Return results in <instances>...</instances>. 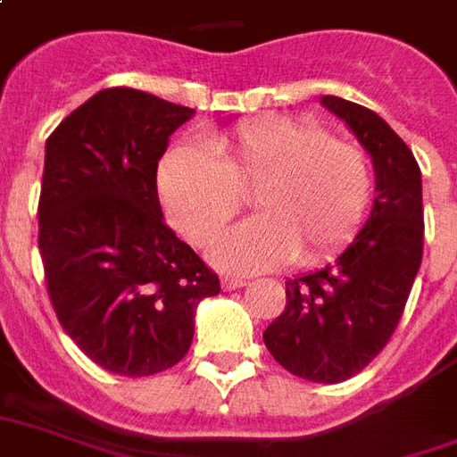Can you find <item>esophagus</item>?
I'll use <instances>...</instances> for the list:
<instances>
[{
  "instance_id": "obj_1",
  "label": "esophagus",
  "mask_w": 457,
  "mask_h": 457,
  "mask_svg": "<svg viewBox=\"0 0 457 457\" xmlns=\"http://www.w3.org/2000/svg\"><path fill=\"white\" fill-rule=\"evenodd\" d=\"M221 287H224L226 291L241 289V287H245V279H241V277H224V279H221Z\"/></svg>"
}]
</instances>
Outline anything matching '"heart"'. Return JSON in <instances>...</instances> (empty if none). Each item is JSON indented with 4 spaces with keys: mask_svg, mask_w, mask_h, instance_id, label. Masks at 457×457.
<instances>
[{
    "mask_svg": "<svg viewBox=\"0 0 457 457\" xmlns=\"http://www.w3.org/2000/svg\"><path fill=\"white\" fill-rule=\"evenodd\" d=\"M207 151L176 144L156 170L168 221L192 245H209L253 200L257 216L216 241L226 272H262L291 257L318 265L361 228L373 195L366 151L306 118L267 115L209 137Z\"/></svg>",
    "mask_w": 457,
    "mask_h": 457,
    "instance_id": "heart-1",
    "label": "heart"
}]
</instances>
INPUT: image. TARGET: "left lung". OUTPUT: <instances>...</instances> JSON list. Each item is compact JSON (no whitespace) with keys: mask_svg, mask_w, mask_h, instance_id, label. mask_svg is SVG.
<instances>
[{"mask_svg":"<svg viewBox=\"0 0 457 457\" xmlns=\"http://www.w3.org/2000/svg\"><path fill=\"white\" fill-rule=\"evenodd\" d=\"M371 154L376 200L349 248L318 272L287 281V306L262 339L298 378L339 383L363 371L403 318L424 250L421 170L386 120L359 103L322 96Z\"/></svg>","mask_w":457,"mask_h":457,"instance_id":"1","label":"left lung"}]
</instances>
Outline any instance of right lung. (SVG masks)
Masks as SVG:
<instances>
[{"label":"right lung","mask_w":457,"mask_h":457,"mask_svg":"<svg viewBox=\"0 0 457 457\" xmlns=\"http://www.w3.org/2000/svg\"><path fill=\"white\" fill-rule=\"evenodd\" d=\"M192 108L103 88L46 142L37 248L57 320L105 371L142 378L192 345L219 277L163 224L156 168Z\"/></svg>","instance_id":"1"}]
</instances>
